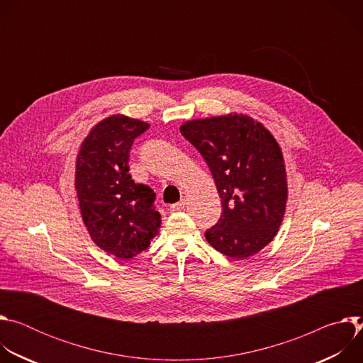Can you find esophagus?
I'll list each match as a JSON object with an SVG mask.
<instances>
[{"instance_id": "1", "label": "esophagus", "mask_w": 363, "mask_h": 363, "mask_svg": "<svg viewBox=\"0 0 363 363\" xmlns=\"http://www.w3.org/2000/svg\"><path fill=\"white\" fill-rule=\"evenodd\" d=\"M185 205H186V201L185 199H181L179 202H177V203H174V205H171V211H182L184 208H185Z\"/></svg>"}]
</instances>
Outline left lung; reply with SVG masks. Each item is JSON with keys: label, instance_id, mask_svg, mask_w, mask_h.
I'll return each instance as SVG.
<instances>
[{"label": "left lung", "instance_id": "left-lung-1", "mask_svg": "<svg viewBox=\"0 0 363 363\" xmlns=\"http://www.w3.org/2000/svg\"><path fill=\"white\" fill-rule=\"evenodd\" d=\"M179 129L210 167L223 203L206 241L235 260L263 250L276 237L287 202L286 167L274 136L242 113L188 121Z\"/></svg>", "mask_w": 363, "mask_h": 363}]
</instances>
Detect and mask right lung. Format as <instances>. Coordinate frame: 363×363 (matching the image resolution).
<instances>
[{"instance_id":"right-lung-1","label":"right lung","mask_w":363,"mask_h":363,"mask_svg":"<svg viewBox=\"0 0 363 363\" xmlns=\"http://www.w3.org/2000/svg\"><path fill=\"white\" fill-rule=\"evenodd\" d=\"M149 123L125 115L100 121L82 142L76 182L83 223L97 247L121 260L146 250L160 233L155 192L129 175V150Z\"/></svg>"}]
</instances>
